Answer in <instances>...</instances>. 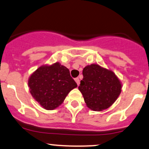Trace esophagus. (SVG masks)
Here are the masks:
<instances>
[{"mask_svg": "<svg viewBox=\"0 0 149 149\" xmlns=\"http://www.w3.org/2000/svg\"><path fill=\"white\" fill-rule=\"evenodd\" d=\"M74 80H75V81H76L77 84V85L79 86V78H78V77L75 78Z\"/></svg>", "mask_w": 149, "mask_h": 149, "instance_id": "34e87169", "label": "esophagus"}]
</instances>
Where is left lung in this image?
I'll return each mask as SVG.
<instances>
[{
  "label": "left lung",
  "instance_id": "1",
  "mask_svg": "<svg viewBox=\"0 0 149 149\" xmlns=\"http://www.w3.org/2000/svg\"><path fill=\"white\" fill-rule=\"evenodd\" d=\"M82 74L78 88L87 106L94 111H102L111 107L121 91V82L114 73L92 64L84 68Z\"/></svg>",
  "mask_w": 149,
  "mask_h": 149
}]
</instances>
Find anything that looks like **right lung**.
<instances>
[{"mask_svg":"<svg viewBox=\"0 0 149 149\" xmlns=\"http://www.w3.org/2000/svg\"><path fill=\"white\" fill-rule=\"evenodd\" d=\"M30 92L43 108L52 110L63 102L69 92L77 84L70 70L59 62L40 67L28 80Z\"/></svg>","mask_w":149,"mask_h":149,"instance_id":"1","label":"right lung"}]
</instances>
